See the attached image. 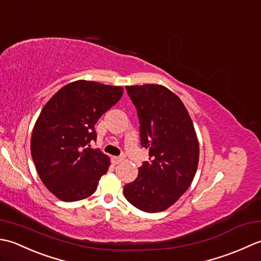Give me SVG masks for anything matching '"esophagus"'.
Returning <instances> with one entry per match:
<instances>
[{"label":"esophagus","instance_id":"esophagus-1","mask_svg":"<svg viewBox=\"0 0 261 261\" xmlns=\"http://www.w3.org/2000/svg\"><path fill=\"white\" fill-rule=\"evenodd\" d=\"M123 160H124V159L121 156H113V158H111V162H113V164H118Z\"/></svg>","mask_w":261,"mask_h":261}]
</instances>
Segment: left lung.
Returning a JSON list of instances; mask_svg holds the SVG:
<instances>
[{
	"label": "left lung",
	"mask_w": 261,
	"mask_h": 261,
	"mask_svg": "<svg viewBox=\"0 0 261 261\" xmlns=\"http://www.w3.org/2000/svg\"><path fill=\"white\" fill-rule=\"evenodd\" d=\"M140 119L141 145L150 162L138 168L124 187L125 198L147 213L172 206L189 188L197 171L199 143L187 109L177 94L160 84L126 87Z\"/></svg>",
	"instance_id": "left-lung-1"
}]
</instances>
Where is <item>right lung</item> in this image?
Returning <instances> with one entry per match:
<instances>
[{
    "label": "right lung",
    "mask_w": 261,
    "mask_h": 261,
    "mask_svg": "<svg viewBox=\"0 0 261 261\" xmlns=\"http://www.w3.org/2000/svg\"><path fill=\"white\" fill-rule=\"evenodd\" d=\"M123 87L79 80L64 86L42 108L31 134V156L42 184L63 201H76L97 190L110 159L89 146L94 125L118 102Z\"/></svg>",
    "instance_id": "right-lung-1"
}]
</instances>
